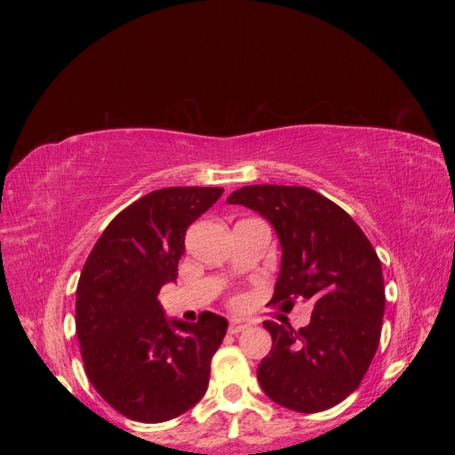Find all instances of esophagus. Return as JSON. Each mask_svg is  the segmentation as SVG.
Masks as SVG:
<instances>
[{"label":"esophagus","mask_w":455,"mask_h":455,"mask_svg":"<svg viewBox=\"0 0 455 455\" xmlns=\"http://www.w3.org/2000/svg\"><path fill=\"white\" fill-rule=\"evenodd\" d=\"M249 326H251L249 321L231 319V323H229V334H239V332H243V330H246Z\"/></svg>","instance_id":"34e87169"}]
</instances>
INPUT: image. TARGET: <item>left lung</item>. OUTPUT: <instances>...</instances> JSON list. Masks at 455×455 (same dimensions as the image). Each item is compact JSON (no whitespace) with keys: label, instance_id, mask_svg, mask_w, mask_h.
Wrapping results in <instances>:
<instances>
[{"label":"left lung","instance_id":"left-lung-1","mask_svg":"<svg viewBox=\"0 0 455 455\" xmlns=\"http://www.w3.org/2000/svg\"><path fill=\"white\" fill-rule=\"evenodd\" d=\"M266 218L281 243V271L269 304L313 306L294 330L266 321L273 346L258 366L261 389L288 410L315 414L361 385L374 359L385 311L381 261L355 220L304 186H244L228 197Z\"/></svg>","mask_w":455,"mask_h":455}]
</instances>
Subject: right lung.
<instances>
[{
	"instance_id": "right-lung-1",
	"label": "right lung",
	"mask_w": 455,
	"mask_h": 455,
	"mask_svg": "<svg viewBox=\"0 0 455 455\" xmlns=\"http://www.w3.org/2000/svg\"><path fill=\"white\" fill-rule=\"evenodd\" d=\"M222 194V188L151 191L108 224L81 271L76 332L87 378L129 419L169 421L209 387L228 321L211 311L197 323L169 319L157 294L176 283L186 229Z\"/></svg>"
}]
</instances>
